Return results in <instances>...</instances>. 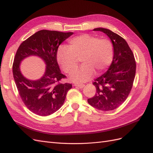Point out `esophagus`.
<instances>
[{"label": "esophagus", "mask_w": 153, "mask_h": 153, "mask_svg": "<svg viewBox=\"0 0 153 153\" xmlns=\"http://www.w3.org/2000/svg\"><path fill=\"white\" fill-rule=\"evenodd\" d=\"M74 86H75L76 87H79L80 88V89H82V88L84 87L85 86L84 84H78V83H75V84H73Z\"/></svg>", "instance_id": "1"}]
</instances>
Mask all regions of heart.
I'll use <instances>...</instances> for the list:
<instances>
[{
  "label": "heart",
  "mask_w": 153,
  "mask_h": 153,
  "mask_svg": "<svg viewBox=\"0 0 153 153\" xmlns=\"http://www.w3.org/2000/svg\"><path fill=\"white\" fill-rule=\"evenodd\" d=\"M67 47H60L57 60L64 71L71 73L78 66V59L82 66L74 71L70 78L75 82L91 80L96 72L100 74L112 61L114 46L108 39H99L89 34H82L69 41Z\"/></svg>",
  "instance_id": "obj_1"
}]
</instances>
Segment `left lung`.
Listing matches in <instances>:
<instances>
[{
	"instance_id": "1",
	"label": "left lung",
	"mask_w": 153,
	"mask_h": 153,
	"mask_svg": "<svg viewBox=\"0 0 153 153\" xmlns=\"http://www.w3.org/2000/svg\"><path fill=\"white\" fill-rule=\"evenodd\" d=\"M108 36L114 46L112 62L106 73L93 82L94 96L87 100L93 107L102 111L118 108L130 92L136 72V62L131 50L124 39L109 29L96 28Z\"/></svg>"
}]
</instances>
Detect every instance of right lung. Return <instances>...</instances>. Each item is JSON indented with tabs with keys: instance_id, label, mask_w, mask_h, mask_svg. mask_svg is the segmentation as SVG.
I'll list each match as a JSON object with an SVG mask.
<instances>
[{
	"instance_id": "obj_1",
	"label": "right lung",
	"mask_w": 153,
	"mask_h": 153,
	"mask_svg": "<svg viewBox=\"0 0 153 153\" xmlns=\"http://www.w3.org/2000/svg\"><path fill=\"white\" fill-rule=\"evenodd\" d=\"M73 32L41 30L23 41L18 48L13 64V77L20 98L27 108L40 116H47L57 111L64 103L68 91L72 87L60 81L65 75L61 73L57 61V50ZM34 55L46 64L44 76L36 81L23 76L19 69L24 58Z\"/></svg>"
}]
</instances>
